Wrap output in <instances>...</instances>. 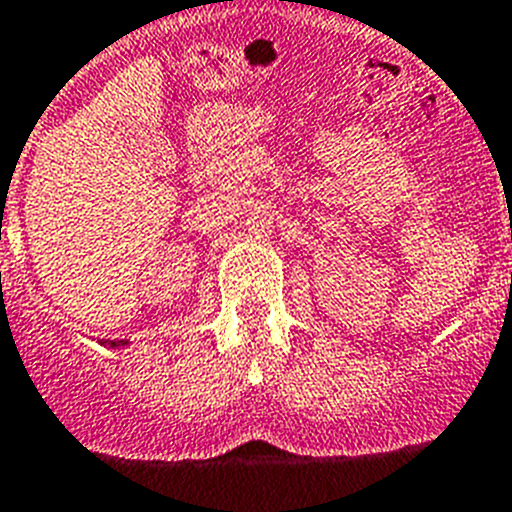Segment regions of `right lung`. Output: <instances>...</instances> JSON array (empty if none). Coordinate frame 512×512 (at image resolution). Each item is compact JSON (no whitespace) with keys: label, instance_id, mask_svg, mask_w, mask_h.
<instances>
[{"label":"right lung","instance_id":"obj_1","mask_svg":"<svg viewBox=\"0 0 512 512\" xmlns=\"http://www.w3.org/2000/svg\"><path fill=\"white\" fill-rule=\"evenodd\" d=\"M124 344L127 342H124V339H119V342H109V347H124Z\"/></svg>","mask_w":512,"mask_h":512}]
</instances>
